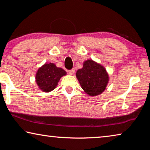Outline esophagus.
I'll return each mask as SVG.
<instances>
[{"mask_svg":"<svg viewBox=\"0 0 150 150\" xmlns=\"http://www.w3.org/2000/svg\"><path fill=\"white\" fill-rule=\"evenodd\" d=\"M69 73L71 75H73L75 73V69H72L69 71Z\"/></svg>","mask_w":150,"mask_h":150,"instance_id":"34e87169","label":"esophagus"}]
</instances>
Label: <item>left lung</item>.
I'll list each match as a JSON object with an SVG mask.
<instances>
[{
    "label": "left lung",
    "mask_w": 150,
    "mask_h": 150,
    "mask_svg": "<svg viewBox=\"0 0 150 150\" xmlns=\"http://www.w3.org/2000/svg\"><path fill=\"white\" fill-rule=\"evenodd\" d=\"M76 77L81 88L89 96H97L104 92L109 77L105 68L91 59L83 63V68L78 69Z\"/></svg>",
    "instance_id": "obj_1"
}]
</instances>
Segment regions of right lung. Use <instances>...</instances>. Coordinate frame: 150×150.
<instances>
[{"label":"right lung","mask_w":150,"mask_h":150,"mask_svg":"<svg viewBox=\"0 0 150 150\" xmlns=\"http://www.w3.org/2000/svg\"><path fill=\"white\" fill-rule=\"evenodd\" d=\"M67 73L54 63H45L37 71L35 81L38 87L45 93L50 92L56 88L61 77Z\"/></svg>","instance_id":"obj_1"}]
</instances>
